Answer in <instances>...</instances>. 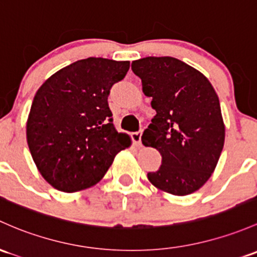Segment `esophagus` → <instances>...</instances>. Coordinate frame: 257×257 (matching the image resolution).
Masks as SVG:
<instances>
[{
    "mask_svg": "<svg viewBox=\"0 0 257 257\" xmlns=\"http://www.w3.org/2000/svg\"><path fill=\"white\" fill-rule=\"evenodd\" d=\"M142 136H143V129H140V131L138 132H134V133L132 134V139H133L134 144H136L137 147H140V145H142Z\"/></svg>",
    "mask_w": 257,
    "mask_h": 257,
    "instance_id": "1",
    "label": "esophagus"
}]
</instances>
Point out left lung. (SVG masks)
I'll return each instance as SVG.
<instances>
[{"instance_id": "1", "label": "left lung", "mask_w": 257, "mask_h": 257, "mask_svg": "<svg viewBox=\"0 0 257 257\" xmlns=\"http://www.w3.org/2000/svg\"><path fill=\"white\" fill-rule=\"evenodd\" d=\"M132 70L156 110L142 140L163 159L148 178L175 196L194 192L213 174L224 147L225 128L214 88L198 70L171 56L139 59Z\"/></svg>"}]
</instances>
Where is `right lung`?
<instances>
[{
	"instance_id": "obj_1",
	"label": "right lung",
	"mask_w": 257,
	"mask_h": 257,
	"mask_svg": "<svg viewBox=\"0 0 257 257\" xmlns=\"http://www.w3.org/2000/svg\"><path fill=\"white\" fill-rule=\"evenodd\" d=\"M129 61L87 58L59 70L38 90L27 121V142L42 176L56 190L96 185L120 150L108 96L125 77Z\"/></svg>"
}]
</instances>
